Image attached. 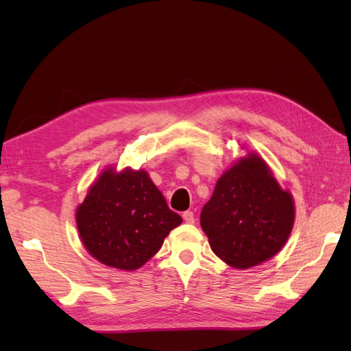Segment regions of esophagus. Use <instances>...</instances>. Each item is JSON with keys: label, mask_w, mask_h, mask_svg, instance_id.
<instances>
[{"label": "esophagus", "mask_w": 351, "mask_h": 351, "mask_svg": "<svg viewBox=\"0 0 351 351\" xmlns=\"http://www.w3.org/2000/svg\"><path fill=\"white\" fill-rule=\"evenodd\" d=\"M182 219L187 222V223H194V221H195V218H194V213L193 211H185L184 214H182Z\"/></svg>", "instance_id": "1"}]
</instances>
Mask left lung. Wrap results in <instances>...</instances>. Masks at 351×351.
<instances>
[{"instance_id": "1", "label": "left lung", "mask_w": 351, "mask_h": 351, "mask_svg": "<svg viewBox=\"0 0 351 351\" xmlns=\"http://www.w3.org/2000/svg\"><path fill=\"white\" fill-rule=\"evenodd\" d=\"M199 221L215 255L246 269L282 250L292 231L295 205L266 162L251 153L218 180Z\"/></svg>"}]
</instances>
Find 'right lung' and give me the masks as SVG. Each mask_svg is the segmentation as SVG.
Segmentation results:
<instances>
[{
  "label": "right lung",
  "instance_id": "add662e5",
  "mask_svg": "<svg viewBox=\"0 0 351 351\" xmlns=\"http://www.w3.org/2000/svg\"><path fill=\"white\" fill-rule=\"evenodd\" d=\"M181 222L143 170H105L76 211L77 231L89 254L123 271L146 263Z\"/></svg>",
  "mask_w": 351,
  "mask_h": 351
}]
</instances>
